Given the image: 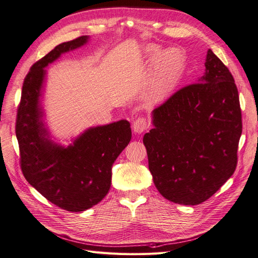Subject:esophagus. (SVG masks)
I'll return each mask as SVG.
<instances>
[{
    "instance_id": "obj_1",
    "label": "esophagus",
    "mask_w": 258,
    "mask_h": 258,
    "mask_svg": "<svg viewBox=\"0 0 258 258\" xmlns=\"http://www.w3.org/2000/svg\"><path fill=\"white\" fill-rule=\"evenodd\" d=\"M132 128H134L136 134H142V132L148 129V123L144 117H138L134 123H132Z\"/></svg>"
}]
</instances>
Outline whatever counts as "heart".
Instances as JSON below:
<instances>
[{
  "label": "heart",
  "mask_w": 258,
  "mask_h": 258,
  "mask_svg": "<svg viewBox=\"0 0 258 258\" xmlns=\"http://www.w3.org/2000/svg\"><path fill=\"white\" fill-rule=\"evenodd\" d=\"M184 66V57L178 49H167L156 57L146 83V98L159 101L174 88Z\"/></svg>",
  "instance_id": "b5f03b06"
}]
</instances>
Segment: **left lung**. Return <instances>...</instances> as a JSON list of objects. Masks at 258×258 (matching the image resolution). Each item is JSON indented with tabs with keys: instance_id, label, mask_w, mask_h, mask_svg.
Returning <instances> with one entry per match:
<instances>
[{
	"instance_id": "obj_1",
	"label": "left lung",
	"mask_w": 258,
	"mask_h": 258,
	"mask_svg": "<svg viewBox=\"0 0 258 258\" xmlns=\"http://www.w3.org/2000/svg\"><path fill=\"white\" fill-rule=\"evenodd\" d=\"M206 73L153 111L144 135L156 188L174 204H202L233 174L242 117L228 68L209 49Z\"/></svg>"
}]
</instances>
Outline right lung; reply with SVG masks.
<instances>
[{
	"mask_svg": "<svg viewBox=\"0 0 258 258\" xmlns=\"http://www.w3.org/2000/svg\"><path fill=\"white\" fill-rule=\"evenodd\" d=\"M88 38L84 35L59 44L31 67L17 110L16 137L23 175L51 204L70 212L90 209L106 196L113 163L131 140L130 123L123 119L89 128L68 147L49 139L40 100L44 68L61 53L82 47Z\"/></svg>",
	"mask_w": 258,
	"mask_h": 258,
	"instance_id": "1",
	"label": "right lung"
}]
</instances>
